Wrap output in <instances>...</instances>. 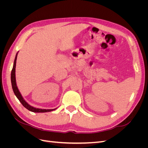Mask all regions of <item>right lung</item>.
Masks as SVG:
<instances>
[{
  "mask_svg": "<svg viewBox=\"0 0 148 148\" xmlns=\"http://www.w3.org/2000/svg\"><path fill=\"white\" fill-rule=\"evenodd\" d=\"M17 55L18 52L16 53L14 63H13V69L11 72V83H12V86L13 92H14L15 95L18 98V99L20 101V102L21 103V104L23 105L26 109H27L29 111L33 112H51L56 110V109H38V108H35V107L30 106L28 102H26L25 100L23 99V97H22L20 92L19 91L18 89L16 86V78H15V68H16V59H17Z\"/></svg>",
  "mask_w": 148,
  "mask_h": 148,
  "instance_id": "1",
  "label": "right lung"
}]
</instances>
